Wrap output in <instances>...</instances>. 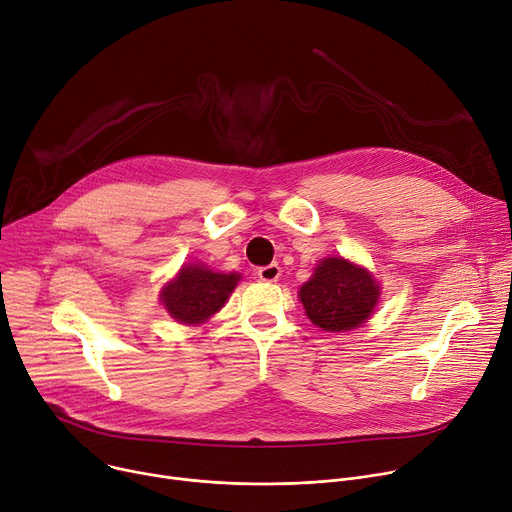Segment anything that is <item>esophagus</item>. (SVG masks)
<instances>
[{"label": "esophagus", "mask_w": 512, "mask_h": 512, "mask_svg": "<svg viewBox=\"0 0 512 512\" xmlns=\"http://www.w3.org/2000/svg\"><path fill=\"white\" fill-rule=\"evenodd\" d=\"M257 275H259L261 282H277V280H280V275H282V267L277 263H271V265L259 267Z\"/></svg>", "instance_id": "34e87169"}]
</instances>
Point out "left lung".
Returning <instances> with one entry per match:
<instances>
[{"instance_id": "obj_1", "label": "left lung", "mask_w": 512, "mask_h": 512, "mask_svg": "<svg viewBox=\"0 0 512 512\" xmlns=\"http://www.w3.org/2000/svg\"><path fill=\"white\" fill-rule=\"evenodd\" d=\"M380 294L374 275L343 257L322 259L298 292L306 316L327 333L361 327L374 312Z\"/></svg>"}]
</instances>
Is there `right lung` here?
<instances>
[{"label": "right lung", "mask_w": 512, "mask_h": 512, "mask_svg": "<svg viewBox=\"0 0 512 512\" xmlns=\"http://www.w3.org/2000/svg\"><path fill=\"white\" fill-rule=\"evenodd\" d=\"M239 273H218L202 263L183 265L161 290V304L181 324H202L237 288Z\"/></svg>", "instance_id": "1"}]
</instances>
